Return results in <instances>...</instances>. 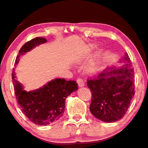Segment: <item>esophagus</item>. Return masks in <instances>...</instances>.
I'll return each mask as SVG.
<instances>
[{"label": "esophagus", "instance_id": "34e87169", "mask_svg": "<svg viewBox=\"0 0 148 148\" xmlns=\"http://www.w3.org/2000/svg\"><path fill=\"white\" fill-rule=\"evenodd\" d=\"M77 83H78V85H79V88H82V87L85 86V81L82 79H78Z\"/></svg>", "mask_w": 148, "mask_h": 148}]
</instances>
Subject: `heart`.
<instances>
[{
    "label": "heart",
    "mask_w": 148,
    "mask_h": 148,
    "mask_svg": "<svg viewBox=\"0 0 148 148\" xmlns=\"http://www.w3.org/2000/svg\"><path fill=\"white\" fill-rule=\"evenodd\" d=\"M94 46L93 45H89L87 47V51L88 52H90L94 49ZM103 58V53L102 52H98L97 55H96L95 57V60H94L92 63L90 64V65L89 66L88 68V72L90 73V74H93L97 71V67L98 65H99L101 63V60H102Z\"/></svg>",
    "instance_id": "1"
}]
</instances>
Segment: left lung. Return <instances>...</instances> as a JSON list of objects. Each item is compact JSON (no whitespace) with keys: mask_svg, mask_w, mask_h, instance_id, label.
Returning <instances> with one entry per match:
<instances>
[{"mask_svg":"<svg viewBox=\"0 0 148 148\" xmlns=\"http://www.w3.org/2000/svg\"><path fill=\"white\" fill-rule=\"evenodd\" d=\"M119 62L123 65L108 67L97 78L87 82L92 92L90 112L103 122L122 119L135 94L134 72L127 53Z\"/></svg>","mask_w":148,"mask_h":148,"instance_id":"8db88e82","label":"left lung"}]
</instances>
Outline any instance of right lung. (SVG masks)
Returning <instances> with one entry per match:
<instances>
[{
	"mask_svg": "<svg viewBox=\"0 0 148 148\" xmlns=\"http://www.w3.org/2000/svg\"><path fill=\"white\" fill-rule=\"evenodd\" d=\"M46 42L47 40L42 37H36L27 42L18 51L16 65L18 63L21 56ZM12 77L16 99L23 113L32 122L39 125H49L58 120L65 111L66 98L78 90L76 81L57 78L49 81L41 88L27 92L17 81L14 68Z\"/></svg>",
	"mask_w": 148,
	"mask_h": 148,
	"instance_id": "1",
	"label": "right lung"
}]
</instances>
